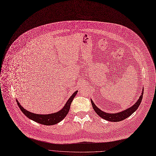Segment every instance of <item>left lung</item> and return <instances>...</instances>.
Here are the masks:
<instances>
[{"mask_svg": "<svg viewBox=\"0 0 156 156\" xmlns=\"http://www.w3.org/2000/svg\"><path fill=\"white\" fill-rule=\"evenodd\" d=\"M143 90L144 89H142V92L140 95V96L139 97L137 101L135 103V104H134L133 106L130 107L129 108H128L126 110H124L123 111L117 112V113L111 114V113L105 112L101 111L99 108H98V107L94 104V102L92 100H91V103H92L93 109L95 111V112H96L102 119L107 120V121H111V122H120L121 121H123V120H124L125 119L129 117L130 115H131L137 109L139 105L140 104L142 99V96H143V94H144Z\"/></svg>", "mask_w": 156, "mask_h": 156, "instance_id": "8db88e82", "label": "left lung"}]
</instances>
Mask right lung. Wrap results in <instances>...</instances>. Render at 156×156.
I'll list each match as a JSON object with an SVG mask.
<instances>
[{
    "mask_svg": "<svg viewBox=\"0 0 156 156\" xmlns=\"http://www.w3.org/2000/svg\"><path fill=\"white\" fill-rule=\"evenodd\" d=\"M77 92L78 91L77 90L74 92V93H73V94L70 97V98L68 99V101H67V102L66 103V104L64 105L63 108L61 110H60L57 112L50 114H37L30 112L25 109L22 106H21V105L17 100H16V102L21 111L29 119L43 125L52 126L61 122L67 115L70 110V104L76 95Z\"/></svg>",
    "mask_w": 156,
    "mask_h": 156,
    "instance_id": "1",
    "label": "right lung"
}]
</instances>
